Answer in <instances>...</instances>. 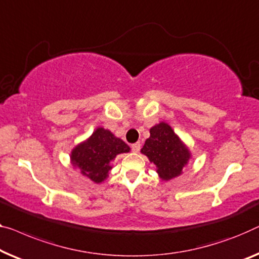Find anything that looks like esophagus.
Returning a JSON list of instances; mask_svg holds the SVG:
<instances>
[{"instance_id":"esophagus-1","label":"esophagus","mask_w":259,"mask_h":259,"mask_svg":"<svg viewBox=\"0 0 259 259\" xmlns=\"http://www.w3.org/2000/svg\"><path fill=\"white\" fill-rule=\"evenodd\" d=\"M131 150H133L134 152H140L141 150V143H135V144L131 145Z\"/></svg>"}]
</instances>
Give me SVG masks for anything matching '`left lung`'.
Instances as JSON below:
<instances>
[{"label": "left lung", "mask_w": 259, "mask_h": 259, "mask_svg": "<svg viewBox=\"0 0 259 259\" xmlns=\"http://www.w3.org/2000/svg\"><path fill=\"white\" fill-rule=\"evenodd\" d=\"M141 152L156 165L161 180H171L183 173L191 159V151L167 123L160 122L150 129Z\"/></svg>", "instance_id": "1"}]
</instances>
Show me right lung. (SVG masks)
Instances as JSON below:
<instances>
[{
  "label": "right lung",
  "mask_w": 259,
  "mask_h": 259,
  "mask_svg": "<svg viewBox=\"0 0 259 259\" xmlns=\"http://www.w3.org/2000/svg\"><path fill=\"white\" fill-rule=\"evenodd\" d=\"M130 151L128 144L110 130L99 126L86 141L81 142L71 152V163L80 173L96 184L108 178L111 161L119 153Z\"/></svg>",
  "instance_id": "right-lung-1"
}]
</instances>
